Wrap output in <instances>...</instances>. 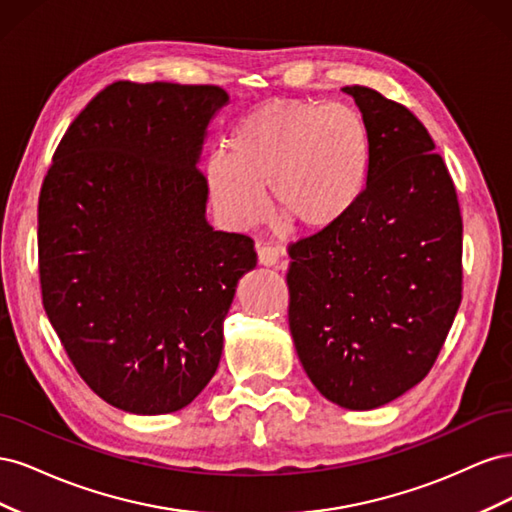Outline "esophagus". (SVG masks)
<instances>
[{"label": "esophagus", "mask_w": 512, "mask_h": 512, "mask_svg": "<svg viewBox=\"0 0 512 512\" xmlns=\"http://www.w3.org/2000/svg\"><path fill=\"white\" fill-rule=\"evenodd\" d=\"M280 256H282L280 247H273V245L258 247V265L262 267H277L280 265Z\"/></svg>", "instance_id": "1"}]
</instances>
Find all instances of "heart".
Masks as SVG:
<instances>
[{
  "label": "heart",
  "mask_w": 512,
  "mask_h": 512,
  "mask_svg": "<svg viewBox=\"0 0 512 512\" xmlns=\"http://www.w3.org/2000/svg\"><path fill=\"white\" fill-rule=\"evenodd\" d=\"M374 166L365 115L348 102L273 100L247 113L205 166L211 205L230 228L245 230L267 213L322 232L361 203Z\"/></svg>",
  "instance_id": "heart-1"
}]
</instances>
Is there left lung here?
Wrapping results in <instances>:
<instances>
[{
    "label": "left lung",
    "mask_w": 512,
    "mask_h": 512,
    "mask_svg": "<svg viewBox=\"0 0 512 512\" xmlns=\"http://www.w3.org/2000/svg\"><path fill=\"white\" fill-rule=\"evenodd\" d=\"M374 138L346 220L290 247V335L333 404L374 410L421 382L461 303V213L429 132L406 106L344 87Z\"/></svg>",
    "instance_id": "8db88e82"
}]
</instances>
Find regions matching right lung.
<instances>
[{
    "mask_svg": "<svg viewBox=\"0 0 512 512\" xmlns=\"http://www.w3.org/2000/svg\"><path fill=\"white\" fill-rule=\"evenodd\" d=\"M228 102L213 85H108L42 183L44 312L89 389L123 412L192 404L220 365L237 284L256 267L250 237L209 224L198 170Z\"/></svg>",
    "mask_w": 512,
    "mask_h": 512,
    "instance_id": "add662e5",
    "label": "right lung"
}]
</instances>
